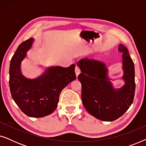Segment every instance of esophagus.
<instances>
[{"mask_svg": "<svg viewBox=\"0 0 146 146\" xmlns=\"http://www.w3.org/2000/svg\"><path fill=\"white\" fill-rule=\"evenodd\" d=\"M75 72H76V76H78L80 74V68L78 66H76Z\"/></svg>", "mask_w": 146, "mask_h": 146, "instance_id": "esophagus-1", "label": "esophagus"}]
</instances>
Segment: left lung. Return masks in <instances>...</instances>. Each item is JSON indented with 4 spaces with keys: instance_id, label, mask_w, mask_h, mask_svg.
<instances>
[{
    "instance_id": "obj_1",
    "label": "left lung",
    "mask_w": 146,
    "mask_h": 146,
    "mask_svg": "<svg viewBox=\"0 0 146 146\" xmlns=\"http://www.w3.org/2000/svg\"><path fill=\"white\" fill-rule=\"evenodd\" d=\"M122 54L125 84L120 88L113 87L108 76V68L100 61L81 59L77 63L81 73L78 75L82 84V100L90 114L102 121H114L121 117L133 102L135 94V69L127 48L119 44Z\"/></svg>"
}]
</instances>
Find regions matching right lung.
I'll return each instance as SVG.
<instances>
[{"label":"right lung","instance_id":"add662e5","mask_svg":"<svg viewBox=\"0 0 146 146\" xmlns=\"http://www.w3.org/2000/svg\"><path fill=\"white\" fill-rule=\"evenodd\" d=\"M34 39L22 42L12 58L9 69V86L14 101L28 116L42 117L57 108L61 91L76 78L75 64L68 68L51 66L36 78L29 79L21 72V64Z\"/></svg>","mask_w":146,"mask_h":146}]
</instances>
